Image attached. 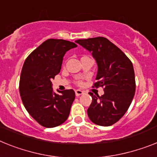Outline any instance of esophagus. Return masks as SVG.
<instances>
[{
	"label": "esophagus",
	"instance_id": "obj_1",
	"mask_svg": "<svg viewBox=\"0 0 157 157\" xmlns=\"http://www.w3.org/2000/svg\"><path fill=\"white\" fill-rule=\"evenodd\" d=\"M75 93H76V97H79V96L82 95L83 93H84V92H83V91H81V90H80V89H76V90L75 91Z\"/></svg>",
	"mask_w": 157,
	"mask_h": 157
}]
</instances>
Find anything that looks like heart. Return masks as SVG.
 <instances>
[{
  "instance_id": "obj_1",
  "label": "heart",
  "mask_w": 157,
  "mask_h": 157,
  "mask_svg": "<svg viewBox=\"0 0 157 157\" xmlns=\"http://www.w3.org/2000/svg\"><path fill=\"white\" fill-rule=\"evenodd\" d=\"M76 84H77V85H81V84H82V82H81V81H77V82H76Z\"/></svg>"
}]
</instances>
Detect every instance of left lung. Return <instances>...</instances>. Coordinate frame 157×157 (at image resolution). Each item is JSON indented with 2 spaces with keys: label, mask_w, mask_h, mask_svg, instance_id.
<instances>
[{
  "label": "left lung",
  "mask_w": 157,
  "mask_h": 157,
  "mask_svg": "<svg viewBox=\"0 0 157 157\" xmlns=\"http://www.w3.org/2000/svg\"><path fill=\"white\" fill-rule=\"evenodd\" d=\"M92 52L98 66L97 82L93 88H104L105 94L92 97L88 116L92 122L110 126L123 117L135 95L136 81L133 65L117 46L103 36L76 40Z\"/></svg>",
  "instance_id": "left-lung-1"
}]
</instances>
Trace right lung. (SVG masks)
<instances>
[{
  "mask_svg": "<svg viewBox=\"0 0 157 157\" xmlns=\"http://www.w3.org/2000/svg\"><path fill=\"white\" fill-rule=\"evenodd\" d=\"M76 46L68 40L48 39L33 50L24 63L20 95L28 113L43 127L60 125L69 116L75 92L66 89L53 93L51 81L60 72L65 52Z\"/></svg>",
  "mask_w": 157,
  "mask_h": 157,
  "instance_id": "1",
  "label": "right lung"
}]
</instances>
